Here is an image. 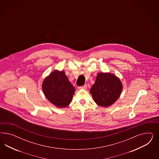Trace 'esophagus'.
<instances>
[{
  "label": "esophagus",
  "mask_w": 159,
  "mask_h": 159,
  "mask_svg": "<svg viewBox=\"0 0 159 159\" xmlns=\"http://www.w3.org/2000/svg\"><path fill=\"white\" fill-rule=\"evenodd\" d=\"M87 87V86L86 84H84L82 86L78 87V89H86Z\"/></svg>",
  "instance_id": "esophagus-1"
}]
</instances>
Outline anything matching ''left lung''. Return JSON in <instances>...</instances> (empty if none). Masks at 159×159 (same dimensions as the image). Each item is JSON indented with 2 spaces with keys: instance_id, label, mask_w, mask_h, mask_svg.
Wrapping results in <instances>:
<instances>
[{
  "instance_id": "obj_1",
  "label": "left lung",
  "mask_w": 159,
  "mask_h": 159,
  "mask_svg": "<svg viewBox=\"0 0 159 159\" xmlns=\"http://www.w3.org/2000/svg\"><path fill=\"white\" fill-rule=\"evenodd\" d=\"M122 89V83L115 75L100 73L90 89V93L97 104L107 107L118 100Z\"/></svg>"
}]
</instances>
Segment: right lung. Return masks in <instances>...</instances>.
Returning <instances> with one entry per match:
<instances>
[{
    "mask_svg": "<svg viewBox=\"0 0 159 159\" xmlns=\"http://www.w3.org/2000/svg\"><path fill=\"white\" fill-rule=\"evenodd\" d=\"M42 86L47 98L59 108L66 107L71 102L75 92L64 71H53L45 79Z\"/></svg>",
    "mask_w": 159,
    "mask_h": 159,
    "instance_id": "right-lung-1",
    "label": "right lung"
}]
</instances>
